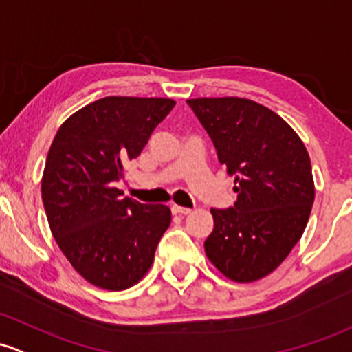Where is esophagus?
I'll return each instance as SVG.
<instances>
[{"label":"esophagus","instance_id":"34e87169","mask_svg":"<svg viewBox=\"0 0 352 352\" xmlns=\"http://www.w3.org/2000/svg\"><path fill=\"white\" fill-rule=\"evenodd\" d=\"M172 212L173 214H184V216H187V214L192 212V209H188V207H182V206L173 204L172 206Z\"/></svg>","mask_w":352,"mask_h":352}]
</instances>
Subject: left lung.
Returning a JSON list of instances; mask_svg holds the SVG:
<instances>
[{"label":"left lung","instance_id":"8db88e82","mask_svg":"<svg viewBox=\"0 0 352 352\" xmlns=\"http://www.w3.org/2000/svg\"><path fill=\"white\" fill-rule=\"evenodd\" d=\"M187 104L238 192L234 207L210 209L206 254L226 278L256 282L282 265L309 223L316 187L307 148L287 121L251 99L197 98Z\"/></svg>","mask_w":352,"mask_h":352}]
</instances>
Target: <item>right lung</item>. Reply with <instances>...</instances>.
<instances>
[{"instance_id":"obj_1","label":"right lung","mask_w":352,"mask_h":352,"mask_svg":"<svg viewBox=\"0 0 352 352\" xmlns=\"http://www.w3.org/2000/svg\"><path fill=\"white\" fill-rule=\"evenodd\" d=\"M173 106L166 98L108 96L74 113L52 142L42 177L50 231L96 287L118 292L138 283L170 226L168 207L123 199L116 182Z\"/></svg>"}]
</instances>
